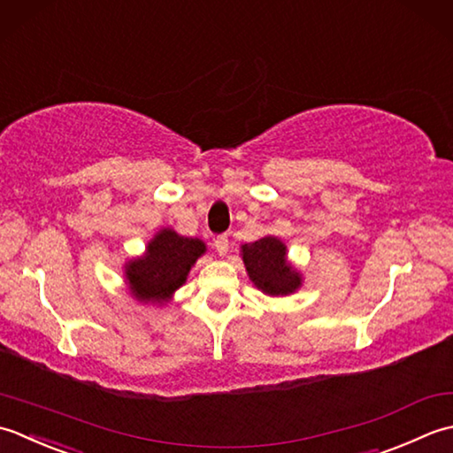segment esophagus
<instances>
[{
    "mask_svg": "<svg viewBox=\"0 0 453 453\" xmlns=\"http://www.w3.org/2000/svg\"><path fill=\"white\" fill-rule=\"evenodd\" d=\"M215 248H217V252H219L220 256H225V254L228 252V236H226V234L217 236V238H215Z\"/></svg>",
    "mask_w": 453,
    "mask_h": 453,
    "instance_id": "obj_1",
    "label": "esophagus"
}]
</instances>
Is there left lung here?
<instances>
[{
    "mask_svg": "<svg viewBox=\"0 0 453 453\" xmlns=\"http://www.w3.org/2000/svg\"><path fill=\"white\" fill-rule=\"evenodd\" d=\"M246 272L257 289L267 295H289L301 285L299 273L285 260V244L265 236L242 246Z\"/></svg>",
    "mask_w": 453,
    "mask_h": 453,
    "instance_id": "left-lung-1",
    "label": "left lung"
}]
</instances>
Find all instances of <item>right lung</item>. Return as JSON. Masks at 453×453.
Instances as JSON below:
<instances>
[{
  "label": "right lung",
  "instance_id": "1",
  "mask_svg": "<svg viewBox=\"0 0 453 453\" xmlns=\"http://www.w3.org/2000/svg\"><path fill=\"white\" fill-rule=\"evenodd\" d=\"M205 252L199 238H186L164 228L149 244L146 256L127 267V280L141 301H164L183 285L191 265Z\"/></svg>",
  "mask_w": 453,
  "mask_h": 453
}]
</instances>
